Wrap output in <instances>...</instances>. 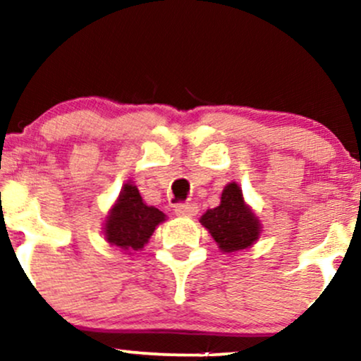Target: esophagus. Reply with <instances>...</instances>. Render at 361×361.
I'll return each mask as SVG.
<instances>
[{"label":"esophagus","mask_w":361,"mask_h":361,"mask_svg":"<svg viewBox=\"0 0 361 361\" xmlns=\"http://www.w3.org/2000/svg\"><path fill=\"white\" fill-rule=\"evenodd\" d=\"M198 207L195 203H178L175 207V214L180 216H193L197 215Z\"/></svg>","instance_id":"1"}]
</instances>
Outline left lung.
Masks as SVG:
<instances>
[{
  "instance_id": "obj_1",
  "label": "left lung",
  "mask_w": 361,
  "mask_h": 361,
  "mask_svg": "<svg viewBox=\"0 0 361 361\" xmlns=\"http://www.w3.org/2000/svg\"><path fill=\"white\" fill-rule=\"evenodd\" d=\"M200 222L208 228L224 252L247 249L257 240L260 233L257 216L244 203L242 190L235 183L225 186L220 205L207 210Z\"/></svg>"
}]
</instances>
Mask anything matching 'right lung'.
<instances>
[{
	"instance_id": "right-lung-1",
	"label": "right lung",
	"mask_w": 361,
	"mask_h": 361,
	"mask_svg": "<svg viewBox=\"0 0 361 361\" xmlns=\"http://www.w3.org/2000/svg\"><path fill=\"white\" fill-rule=\"evenodd\" d=\"M163 220V212L147 207L136 186L128 183L124 185L119 200L107 216L106 238L109 244L124 250H139L145 247L154 228Z\"/></svg>"
}]
</instances>
